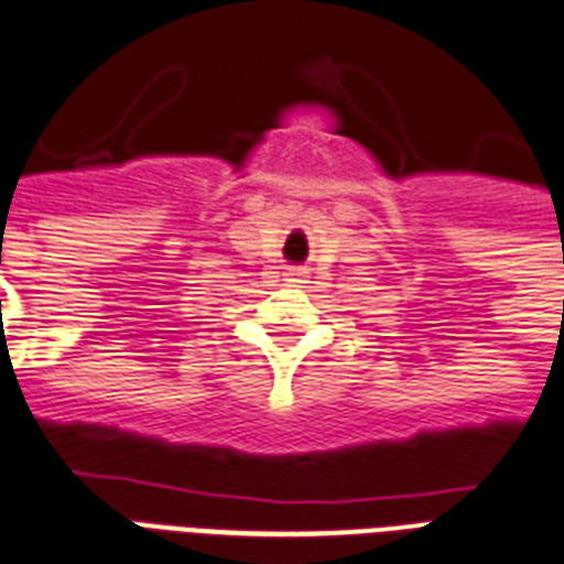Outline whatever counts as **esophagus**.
<instances>
[{"mask_svg":"<svg viewBox=\"0 0 564 564\" xmlns=\"http://www.w3.org/2000/svg\"><path fill=\"white\" fill-rule=\"evenodd\" d=\"M285 282H303V270H288Z\"/></svg>","mask_w":564,"mask_h":564,"instance_id":"34e87169","label":"esophagus"}]
</instances>
